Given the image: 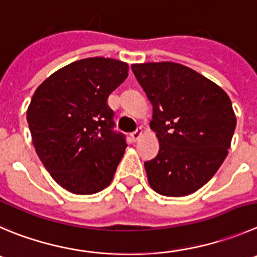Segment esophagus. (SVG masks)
<instances>
[{
    "label": "esophagus",
    "instance_id": "1",
    "mask_svg": "<svg viewBox=\"0 0 257 257\" xmlns=\"http://www.w3.org/2000/svg\"><path fill=\"white\" fill-rule=\"evenodd\" d=\"M141 136H142V131H141V128H138L136 132L131 133V140L133 141V142H137V141L141 138Z\"/></svg>",
    "mask_w": 257,
    "mask_h": 257
}]
</instances>
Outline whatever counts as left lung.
Instances as JSON below:
<instances>
[{
  "label": "left lung",
  "mask_w": 257,
  "mask_h": 257,
  "mask_svg": "<svg viewBox=\"0 0 257 257\" xmlns=\"http://www.w3.org/2000/svg\"><path fill=\"white\" fill-rule=\"evenodd\" d=\"M152 104L150 126L160 150L145 162L148 183L165 196H185L209 181L228 155L236 115L224 90L174 62L132 64Z\"/></svg>",
  "instance_id": "8db88e82"
}]
</instances>
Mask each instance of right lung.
Listing matches in <instances>:
<instances>
[{
  "label": "right lung",
  "mask_w": 257,
  "mask_h": 257,
  "mask_svg": "<svg viewBox=\"0 0 257 257\" xmlns=\"http://www.w3.org/2000/svg\"><path fill=\"white\" fill-rule=\"evenodd\" d=\"M125 62L93 57L49 76L33 95L26 120L38 157L63 189L78 195L111 183L125 151L115 133L110 93L128 77Z\"/></svg>",
  "instance_id": "obj_1"
}]
</instances>
